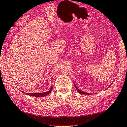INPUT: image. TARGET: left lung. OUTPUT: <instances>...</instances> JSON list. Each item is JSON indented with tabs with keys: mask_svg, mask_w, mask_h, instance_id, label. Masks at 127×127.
<instances>
[{
	"mask_svg": "<svg viewBox=\"0 0 127 127\" xmlns=\"http://www.w3.org/2000/svg\"><path fill=\"white\" fill-rule=\"evenodd\" d=\"M74 85H75V88H76V89L77 90V91H78L79 93L80 94H83V95H90V94H89V93H85V92H83V91H81L80 90H79V89L77 88L76 87V85L75 84H74Z\"/></svg>",
	"mask_w": 127,
	"mask_h": 127,
	"instance_id": "obj_1",
	"label": "left lung"
}]
</instances>
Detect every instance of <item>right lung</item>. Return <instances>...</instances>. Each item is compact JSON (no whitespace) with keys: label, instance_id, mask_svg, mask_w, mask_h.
<instances>
[{"label":"right lung","instance_id":"obj_1","mask_svg":"<svg viewBox=\"0 0 127 127\" xmlns=\"http://www.w3.org/2000/svg\"><path fill=\"white\" fill-rule=\"evenodd\" d=\"M52 89H53V87H51L50 90L47 92H44V93H26L27 95L31 96H34V97H44L47 95H48L49 94L51 93L52 91ZM23 93V92H22Z\"/></svg>","mask_w":127,"mask_h":127}]
</instances>
